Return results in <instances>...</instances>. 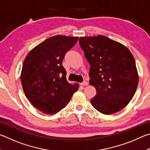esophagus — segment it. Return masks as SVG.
I'll return each mask as SVG.
<instances>
[{
	"label": "esophagus",
	"instance_id": "obj_1",
	"mask_svg": "<svg viewBox=\"0 0 150 150\" xmlns=\"http://www.w3.org/2000/svg\"><path fill=\"white\" fill-rule=\"evenodd\" d=\"M81 85L82 86H87L88 85V82H87V81H84L83 83H81Z\"/></svg>",
	"mask_w": 150,
	"mask_h": 150
}]
</instances>
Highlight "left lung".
<instances>
[{
  "label": "left lung",
  "instance_id": "1",
  "mask_svg": "<svg viewBox=\"0 0 150 150\" xmlns=\"http://www.w3.org/2000/svg\"><path fill=\"white\" fill-rule=\"evenodd\" d=\"M79 42L91 65L89 83L96 91L91 100L93 106L104 115L120 111L130 103L138 84L132 54L105 35L81 37Z\"/></svg>",
  "mask_w": 150,
  "mask_h": 150
}]
</instances>
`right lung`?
<instances>
[{
	"label": "right lung",
	"mask_w": 150,
	"mask_h": 150,
	"mask_svg": "<svg viewBox=\"0 0 150 150\" xmlns=\"http://www.w3.org/2000/svg\"><path fill=\"white\" fill-rule=\"evenodd\" d=\"M78 38L60 35L50 38L24 59L20 76L24 92L34 107L47 115L65 108L79 87L67 82L62 65L66 53Z\"/></svg>",
	"instance_id": "add662e5"
}]
</instances>
